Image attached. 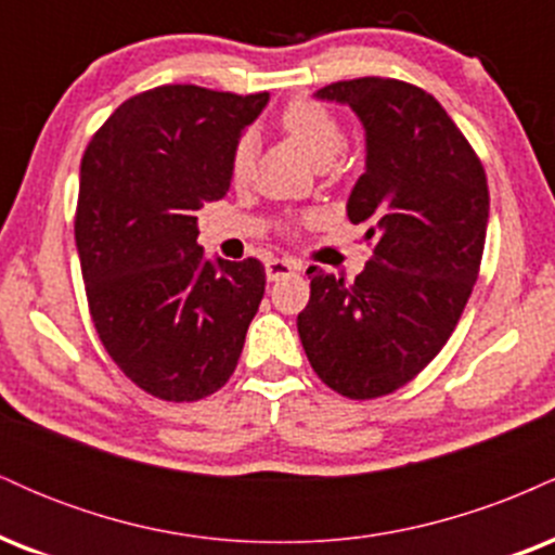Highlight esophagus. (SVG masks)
<instances>
[{"mask_svg":"<svg viewBox=\"0 0 555 555\" xmlns=\"http://www.w3.org/2000/svg\"><path fill=\"white\" fill-rule=\"evenodd\" d=\"M297 271H302V266L289 258H271L269 263H266V276H269V282H279V279L292 276V273Z\"/></svg>","mask_w":555,"mask_h":555,"instance_id":"esophagus-1","label":"esophagus"}]
</instances>
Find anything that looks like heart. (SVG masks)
Segmentation results:
<instances>
[{"instance_id":"1","label":"heart","mask_w":555,"mask_h":555,"mask_svg":"<svg viewBox=\"0 0 555 555\" xmlns=\"http://www.w3.org/2000/svg\"><path fill=\"white\" fill-rule=\"evenodd\" d=\"M279 127L289 140H295L315 164H328L331 158L339 156L347 143L341 119L328 104L318 99H295L279 114ZM253 162H256V140L245 132L234 143L232 156H229V177L234 184L250 180Z\"/></svg>"}]
</instances>
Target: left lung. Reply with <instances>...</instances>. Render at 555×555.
Segmentation results:
<instances>
[{
  "mask_svg": "<svg viewBox=\"0 0 555 555\" xmlns=\"http://www.w3.org/2000/svg\"><path fill=\"white\" fill-rule=\"evenodd\" d=\"M318 99L349 104L367 132V167L347 203L373 256L349 282L310 266L299 341L318 378L347 399L410 384L454 334L488 229V180L454 119L423 88L339 80Z\"/></svg>",
  "mask_w": 555,
  "mask_h": 555,
  "instance_id": "8db88e82",
  "label": "left lung"
}]
</instances>
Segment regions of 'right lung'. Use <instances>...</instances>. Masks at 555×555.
<instances>
[{
  "label": "right lung",
  "instance_id": "right-lung-1",
  "mask_svg": "<svg viewBox=\"0 0 555 555\" xmlns=\"http://www.w3.org/2000/svg\"><path fill=\"white\" fill-rule=\"evenodd\" d=\"M266 101L151 88L119 104L82 154L75 242L91 321L119 371L156 399L219 391L263 299L258 258H203L195 211L227 195L229 156Z\"/></svg>",
  "mask_w": 555,
  "mask_h": 555
}]
</instances>
